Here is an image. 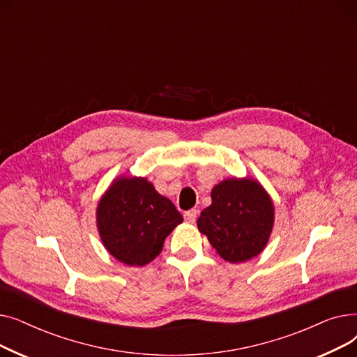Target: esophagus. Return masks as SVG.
<instances>
[{
    "label": "esophagus",
    "mask_w": 357,
    "mask_h": 357,
    "mask_svg": "<svg viewBox=\"0 0 357 357\" xmlns=\"http://www.w3.org/2000/svg\"><path fill=\"white\" fill-rule=\"evenodd\" d=\"M183 218H185L186 222H195V220H197V210H188V211H185Z\"/></svg>",
    "instance_id": "34e87169"
}]
</instances>
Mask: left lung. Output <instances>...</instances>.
Listing matches in <instances>:
<instances>
[{
	"label": "left lung",
	"instance_id": "8db88e82",
	"mask_svg": "<svg viewBox=\"0 0 357 357\" xmlns=\"http://www.w3.org/2000/svg\"><path fill=\"white\" fill-rule=\"evenodd\" d=\"M275 205L257 179L227 178L211 190V205L197 220L198 230L224 260L241 264L266 248Z\"/></svg>",
	"mask_w": 357,
	"mask_h": 357
}]
</instances>
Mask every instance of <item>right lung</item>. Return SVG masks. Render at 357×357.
Masks as SVG:
<instances>
[{"mask_svg":"<svg viewBox=\"0 0 357 357\" xmlns=\"http://www.w3.org/2000/svg\"><path fill=\"white\" fill-rule=\"evenodd\" d=\"M97 229L105 250L127 266H144L183 221L174 202L143 176L112 179L97 205Z\"/></svg>","mask_w":357,"mask_h":357,"instance_id":"right-lung-1","label":"right lung"}]
</instances>
